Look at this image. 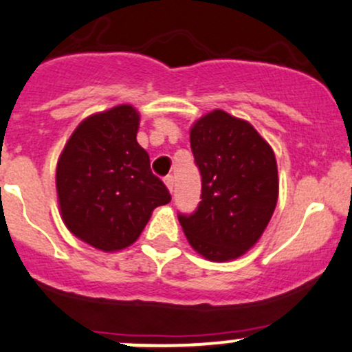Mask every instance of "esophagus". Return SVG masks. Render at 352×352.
Segmentation results:
<instances>
[{
    "label": "esophagus",
    "instance_id": "obj_1",
    "mask_svg": "<svg viewBox=\"0 0 352 352\" xmlns=\"http://www.w3.org/2000/svg\"><path fill=\"white\" fill-rule=\"evenodd\" d=\"M165 185H167V188H168V192H173V184H175V179H173L172 175H168V177H165Z\"/></svg>",
    "mask_w": 352,
    "mask_h": 352
}]
</instances>
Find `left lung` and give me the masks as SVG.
Instances as JSON below:
<instances>
[{"label":"left lung","instance_id":"8db88e82","mask_svg":"<svg viewBox=\"0 0 352 352\" xmlns=\"http://www.w3.org/2000/svg\"><path fill=\"white\" fill-rule=\"evenodd\" d=\"M202 200L179 215L188 244L212 262L244 256L270 222L279 197L274 150L245 120L212 110L190 126Z\"/></svg>","mask_w":352,"mask_h":352}]
</instances>
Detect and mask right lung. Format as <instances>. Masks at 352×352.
I'll use <instances>...</instances> for the list:
<instances>
[{
	"label": "right lung",
	"instance_id": "add662e5",
	"mask_svg": "<svg viewBox=\"0 0 352 352\" xmlns=\"http://www.w3.org/2000/svg\"><path fill=\"white\" fill-rule=\"evenodd\" d=\"M140 113L123 103L90 115L61 150L56 195L67 229L102 252L132 245L170 194L138 145Z\"/></svg>",
	"mask_w": 352,
	"mask_h": 352
}]
</instances>
